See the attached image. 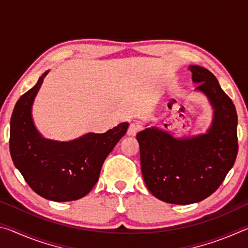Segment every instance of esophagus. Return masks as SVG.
I'll use <instances>...</instances> for the list:
<instances>
[{"mask_svg":"<svg viewBox=\"0 0 248 248\" xmlns=\"http://www.w3.org/2000/svg\"><path fill=\"white\" fill-rule=\"evenodd\" d=\"M139 124H138L137 123H131L129 124V128H128V131H127V134L130 137H134L137 134V132L139 131Z\"/></svg>","mask_w":248,"mask_h":248,"instance_id":"esophagus-1","label":"esophagus"}]
</instances>
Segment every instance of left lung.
<instances>
[{
    "mask_svg": "<svg viewBox=\"0 0 248 248\" xmlns=\"http://www.w3.org/2000/svg\"><path fill=\"white\" fill-rule=\"evenodd\" d=\"M195 92L205 96L212 120L204 133L177 137L157 125L138 132L141 170L151 194L167 203L190 204L208 198L223 182L237 155V114L217 78L191 64Z\"/></svg>",
    "mask_w": 248,
    "mask_h": 248,
    "instance_id": "8db88e82",
    "label": "left lung"
}]
</instances>
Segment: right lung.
<instances>
[{"label": "right lung", "instance_id": "add662e5", "mask_svg": "<svg viewBox=\"0 0 248 248\" xmlns=\"http://www.w3.org/2000/svg\"><path fill=\"white\" fill-rule=\"evenodd\" d=\"M49 70L20 97L11 118L10 151L14 165L31 189L45 199L64 202L83 198L97 183L104 161L128 129L121 123L105 133L89 132L70 141L45 138L32 118V105Z\"/></svg>", "mask_w": 248, "mask_h": 248}]
</instances>
